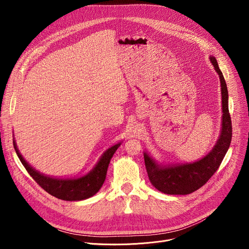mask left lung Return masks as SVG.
<instances>
[{"label": "left lung", "mask_w": 249, "mask_h": 249, "mask_svg": "<svg viewBox=\"0 0 249 249\" xmlns=\"http://www.w3.org/2000/svg\"><path fill=\"white\" fill-rule=\"evenodd\" d=\"M210 61L219 74L222 95V129L216 145L198 161L176 165H160L144 152V162L152 186L167 195H188L199 190L211 178L220 166L230 146L232 123L228 109V90L226 82L217 60L210 56Z\"/></svg>", "instance_id": "1"}]
</instances>
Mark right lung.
Segmentation results:
<instances>
[{
  "instance_id": "obj_1",
  "label": "right lung",
  "mask_w": 249,
  "mask_h": 249,
  "mask_svg": "<svg viewBox=\"0 0 249 249\" xmlns=\"http://www.w3.org/2000/svg\"><path fill=\"white\" fill-rule=\"evenodd\" d=\"M13 144H14L16 153L26 171L44 191L60 200L82 201L93 197L102 188L105 179H106L110 160L121 143H117L105 151L96 166L89 174L81 178H56L40 174L23 159L17 148L15 140L13 141Z\"/></svg>"
}]
</instances>
